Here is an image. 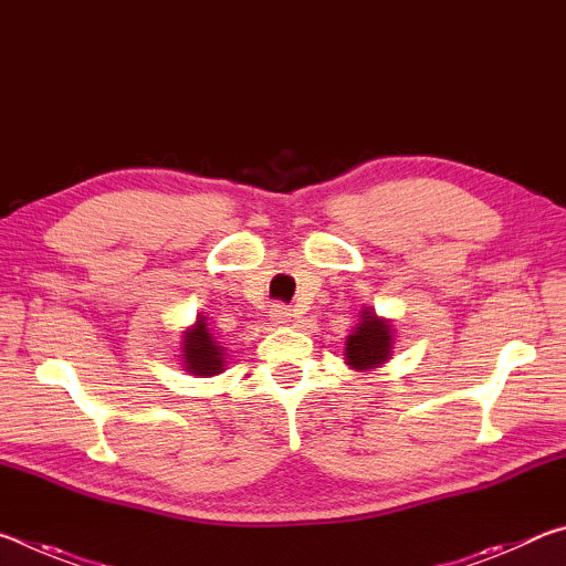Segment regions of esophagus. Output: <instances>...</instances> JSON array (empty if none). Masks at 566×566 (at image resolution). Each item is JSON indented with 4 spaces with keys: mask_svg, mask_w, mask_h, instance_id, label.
Instances as JSON below:
<instances>
[{
    "mask_svg": "<svg viewBox=\"0 0 566 566\" xmlns=\"http://www.w3.org/2000/svg\"><path fill=\"white\" fill-rule=\"evenodd\" d=\"M270 319H272L274 324H286V322L292 319V312L286 310L284 304H274L272 312H270Z\"/></svg>",
    "mask_w": 566,
    "mask_h": 566,
    "instance_id": "34e87169",
    "label": "esophagus"
}]
</instances>
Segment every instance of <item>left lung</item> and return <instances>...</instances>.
Instances as JSON below:
<instances>
[{"label": "left lung", "instance_id": "obj_1", "mask_svg": "<svg viewBox=\"0 0 566 566\" xmlns=\"http://www.w3.org/2000/svg\"><path fill=\"white\" fill-rule=\"evenodd\" d=\"M391 352H395L391 322L377 317L371 306H364L357 327L352 329L347 344H344V361L354 371H375L391 359Z\"/></svg>", "mask_w": 566, "mask_h": 566}]
</instances>
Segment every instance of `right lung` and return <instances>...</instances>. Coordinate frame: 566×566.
<instances>
[{
  "mask_svg": "<svg viewBox=\"0 0 566 566\" xmlns=\"http://www.w3.org/2000/svg\"><path fill=\"white\" fill-rule=\"evenodd\" d=\"M179 349H181L179 354L181 367L195 377H214L227 367L224 364L227 347H222L212 334V329H209L205 312L197 314V322L181 332Z\"/></svg>",
  "mask_w": 566,
  "mask_h": 566,
  "instance_id": "1",
  "label": "right lung"
}]
</instances>
